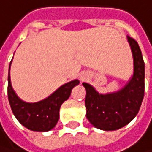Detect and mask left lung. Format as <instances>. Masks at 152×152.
<instances>
[{
    "instance_id": "left-lung-1",
    "label": "left lung",
    "mask_w": 152,
    "mask_h": 152,
    "mask_svg": "<svg viewBox=\"0 0 152 152\" xmlns=\"http://www.w3.org/2000/svg\"><path fill=\"white\" fill-rule=\"evenodd\" d=\"M134 58V75L127 85L118 92L102 95L89 84L86 88V116L92 125L102 130H116L126 126L137 114L145 90V64L137 42L127 36Z\"/></svg>"
}]
</instances>
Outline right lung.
I'll return each instance as SVG.
<instances>
[{
	"mask_svg": "<svg viewBox=\"0 0 152 152\" xmlns=\"http://www.w3.org/2000/svg\"><path fill=\"white\" fill-rule=\"evenodd\" d=\"M78 84L79 81L77 79L73 80L63 85L54 93L43 101L27 103L21 101L13 90L9 66L7 92L11 109L19 123L25 127L39 132L49 131L56 126L59 120V111L62 103L70 97L73 88Z\"/></svg>",
	"mask_w": 152,
	"mask_h": 152,
	"instance_id": "1",
	"label": "right lung"
}]
</instances>
